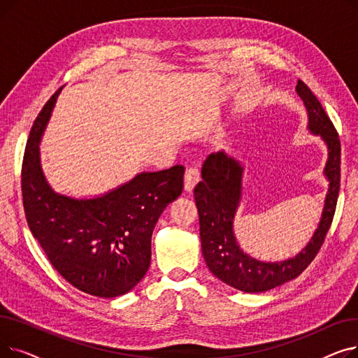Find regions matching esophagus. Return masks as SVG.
I'll list each match as a JSON object with an SVG mask.
<instances>
[{
    "label": "esophagus",
    "mask_w": 358,
    "mask_h": 358,
    "mask_svg": "<svg viewBox=\"0 0 358 358\" xmlns=\"http://www.w3.org/2000/svg\"><path fill=\"white\" fill-rule=\"evenodd\" d=\"M200 181V171L196 165L187 166L185 174H184V190L185 192H193L194 185Z\"/></svg>",
    "instance_id": "34e87169"
}]
</instances>
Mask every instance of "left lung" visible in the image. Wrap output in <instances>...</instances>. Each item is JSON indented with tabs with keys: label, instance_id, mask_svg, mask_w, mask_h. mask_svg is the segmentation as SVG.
I'll list each match as a JSON object with an SVG mask.
<instances>
[{
	"label": "left lung",
	"instance_id": "left-lung-1",
	"mask_svg": "<svg viewBox=\"0 0 358 358\" xmlns=\"http://www.w3.org/2000/svg\"><path fill=\"white\" fill-rule=\"evenodd\" d=\"M296 91L308 110L309 130L321 136L328 146L325 176L329 189L321 222L306 248L294 258L280 262H262L243 254L234 235V216L241 200L243 166L224 152L206 158L201 166L203 180L194 189L206 264L223 283L245 293L267 292L302 274L321 250L335 215L341 181V142L310 88L299 80Z\"/></svg>",
	"mask_w": 358,
	"mask_h": 358
}]
</instances>
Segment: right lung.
I'll return each instance as SVG.
<instances>
[{
  "label": "right lung",
  "instance_id": "obj_1",
  "mask_svg": "<svg viewBox=\"0 0 358 358\" xmlns=\"http://www.w3.org/2000/svg\"><path fill=\"white\" fill-rule=\"evenodd\" d=\"M62 87L36 117L22 165L24 213L53 268L78 290L117 297L134 289L150 264L158 217L182 192L184 166L141 173L96 199L55 193L41 168L39 142Z\"/></svg>",
  "mask_w": 358,
  "mask_h": 358
}]
</instances>
